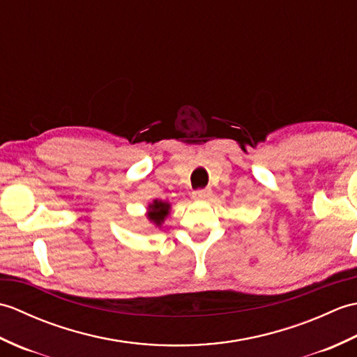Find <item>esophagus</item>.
I'll return each mask as SVG.
<instances>
[{
    "instance_id": "esophagus-1",
    "label": "esophagus",
    "mask_w": 357,
    "mask_h": 357,
    "mask_svg": "<svg viewBox=\"0 0 357 357\" xmlns=\"http://www.w3.org/2000/svg\"><path fill=\"white\" fill-rule=\"evenodd\" d=\"M211 196V190L210 188H199V190H195L192 193V198L196 201H204V199H208Z\"/></svg>"
}]
</instances>
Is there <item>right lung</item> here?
Listing matches in <instances>:
<instances>
[{
    "instance_id": "right-lung-1",
    "label": "right lung",
    "mask_w": 357,
    "mask_h": 357,
    "mask_svg": "<svg viewBox=\"0 0 357 357\" xmlns=\"http://www.w3.org/2000/svg\"><path fill=\"white\" fill-rule=\"evenodd\" d=\"M169 208H170V206L167 202L155 201L150 206L147 216H149L150 221H153L156 225H161V222H164V218L169 215Z\"/></svg>"
}]
</instances>
